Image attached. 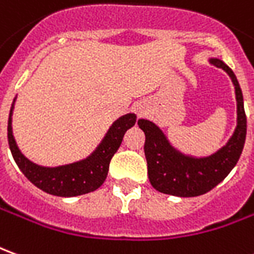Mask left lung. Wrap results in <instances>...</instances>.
<instances>
[{"label":"left lung","instance_id":"8db88e82","mask_svg":"<svg viewBox=\"0 0 254 254\" xmlns=\"http://www.w3.org/2000/svg\"><path fill=\"white\" fill-rule=\"evenodd\" d=\"M210 63L223 68L231 78L237 96V127L224 147L205 158L184 155L173 148L166 136L151 121L139 120L140 129L145 134L144 154L148 168V179L154 189L175 196H198L206 194L223 182L237 165L246 139V114L244 96L232 70L219 59Z\"/></svg>","mask_w":254,"mask_h":254}]
</instances>
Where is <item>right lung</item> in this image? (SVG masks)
Listing matches in <instances>:
<instances>
[{
  "label": "right lung",
  "instance_id": "add662e5",
  "mask_svg": "<svg viewBox=\"0 0 254 254\" xmlns=\"http://www.w3.org/2000/svg\"><path fill=\"white\" fill-rule=\"evenodd\" d=\"M15 103V100H13ZM13 107V104H12ZM136 124V115L127 114L111 125L107 134L86 159L58 168H45L28 161L17 148L12 134V109L8 120V143L15 162L30 182L48 194L58 196H77L88 194L102 186L109 173L110 161L129 127Z\"/></svg>",
  "mask_w": 254,
  "mask_h": 254
}]
</instances>
